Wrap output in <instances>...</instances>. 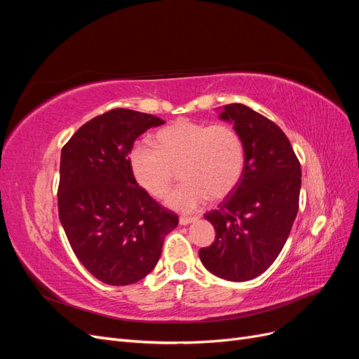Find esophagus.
I'll use <instances>...</instances> for the list:
<instances>
[{"label":"esophagus","mask_w":359,"mask_h":359,"mask_svg":"<svg viewBox=\"0 0 359 359\" xmlns=\"http://www.w3.org/2000/svg\"><path fill=\"white\" fill-rule=\"evenodd\" d=\"M196 220H198V217H180V224L187 226V224L196 222Z\"/></svg>","instance_id":"34e87169"}]
</instances>
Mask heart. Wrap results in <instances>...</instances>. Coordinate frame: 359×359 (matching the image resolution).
Segmentation results:
<instances>
[{"label": "heart", "mask_w": 359, "mask_h": 359, "mask_svg": "<svg viewBox=\"0 0 359 359\" xmlns=\"http://www.w3.org/2000/svg\"><path fill=\"white\" fill-rule=\"evenodd\" d=\"M136 182L153 198H163L177 178L184 180L166 203L181 212H193L208 201H220L233 191L244 170V144L240 133L226 124L180 119L156 135V148L136 142L128 153Z\"/></svg>", "instance_id": "obj_1"}]
</instances>
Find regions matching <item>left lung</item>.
Wrapping results in <instances>:
<instances>
[{
    "instance_id": "left-lung-1",
    "label": "left lung",
    "mask_w": 359,
    "mask_h": 359,
    "mask_svg": "<svg viewBox=\"0 0 359 359\" xmlns=\"http://www.w3.org/2000/svg\"><path fill=\"white\" fill-rule=\"evenodd\" d=\"M244 144V170L219 210L205 214L215 241L199 250L203 266L229 281L252 280L273 265L295 222L301 165L287 136L277 124L232 103L219 107Z\"/></svg>"
}]
</instances>
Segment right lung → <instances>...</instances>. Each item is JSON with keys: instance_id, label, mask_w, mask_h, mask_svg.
I'll list each match as a JSON object with an SVG mask.
<instances>
[{"instance_id": "add662e5", "label": "right lung", "mask_w": 359, "mask_h": 359, "mask_svg": "<svg viewBox=\"0 0 359 359\" xmlns=\"http://www.w3.org/2000/svg\"><path fill=\"white\" fill-rule=\"evenodd\" d=\"M163 119L112 109L85 123L61 151L58 214L79 262L100 281L127 286L157 265L178 215L137 186L128 166L135 140Z\"/></svg>"}]
</instances>
